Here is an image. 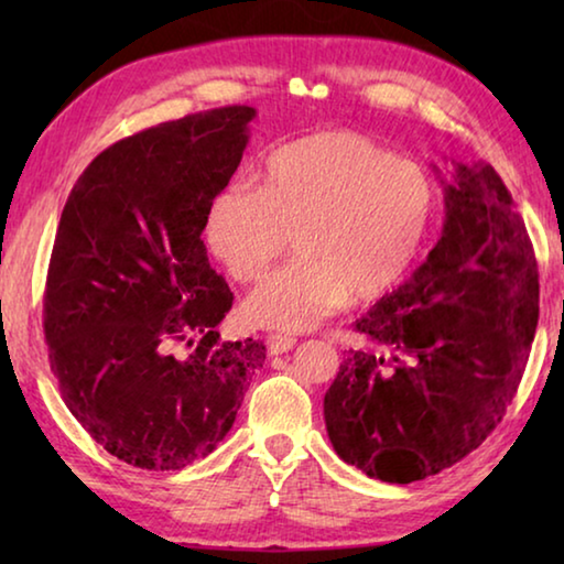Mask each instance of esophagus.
<instances>
[{"instance_id":"1","label":"esophagus","mask_w":564,"mask_h":564,"mask_svg":"<svg viewBox=\"0 0 564 564\" xmlns=\"http://www.w3.org/2000/svg\"><path fill=\"white\" fill-rule=\"evenodd\" d=\"M293 346H295L293 336H283V333H271L269 336V350L273 356H279V352H289Z\"/></svg>"}]
</instances>
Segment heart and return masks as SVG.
<instances>
[{
    "label": "heart",
    "instance_id": "obj_1",
    "mask_svg": "<svg viewBox=\"0 0 564 564\" xmlns=\"http://www.w3.org/2000/svg\"><path fill=\"white\" fill-rule=\"evenodd\" d=\"M423 166L356 131H323L275 149L256 186L218 194L206 243L236 283L261 281L293 248L299 261L243 305L253 326L308 330L350 299L370 303L403 283L435 221Z\"/></svg>",
    "mask_w": 564,
    "mask_h": 564
}]
</instances>
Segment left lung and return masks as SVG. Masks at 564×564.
Listing matches in <instances>:
<instances>
[{"label":"left lung","mask_w":564,"mask_h":564,"mask_svg":"<svg viewBox=\"0 0 564 564\" xmlns=\"http://www.w3.org/2000/svg\"><path fill=\"white\" fill-rule=\"evenodd\" d=\"M534 248L490 164L455 166L443 236L356 330L323 400L340 460L408 485L480 447L500 423L540 318Z\"/></svg>","instance_id":"left-lung-1"}]
</instances>
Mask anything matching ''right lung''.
I'll return each mask as SVG.
<instances>
[{
    "label": "right lung",
    "mask_w": 564,
    "mask_h": 564,
    "mask_svg": "<svg viewBox=\"0 0 564 564\" xmlns=\"http://www.w3.org/2000/svg\"><path fill=\"white\" fill-rule=\"evenodd\" d=\"M251 107L159 123L76 181L44 289V340L84 431L141 470H181L231 431L263 340H221L234 293L208 263V206L248 144ZM176 341L195 348L176 357Z\"/></svg>",
    "instance_id": "obj_1"
}]
</instances>
